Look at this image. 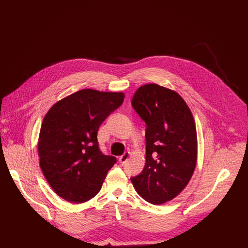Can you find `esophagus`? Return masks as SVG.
<instances>
[{
  "mask_svg": "<svg viewBox=\"0 0 248 248\" xmlns=\"http://www.w3.org/2000/svg\"><path fill=\"white\" fill-rule=\"evenodd\" d=\"M129 155H130L129 152H125L124 155H122V156L119 158V162H120L122 165H124V164L128 160Z\"/></svg>",
  "mask_w": 248,
  "mask_h": 248,
  "instance_id": "esophagus-1",
  "label": "esophagus"
}]
</instances>
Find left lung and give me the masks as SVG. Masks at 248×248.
<instances>
[{
  "label": "left lung",
  "mask_w": 248,
  "mask_h": 248,
  "mask_svg": "<svg viewBox=\"0 0 248 248\" xmlns=\"http://www.w3.org/2000/svg\"><path fill=\"white\" fill-rule=\"evenodd\" d=\"M131 104L147 127L145 166L130 180L141 197L161 205L184 190L195 170L194 119L180 94L155 83L140 86Z\"/></svg>",
  "instance_id": "obj_1"
}]
</instances>
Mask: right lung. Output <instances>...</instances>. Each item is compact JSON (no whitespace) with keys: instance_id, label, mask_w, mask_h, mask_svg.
Listing matches in <instances>:
<instances>
[{"instance_id":"obj_1","label":"right lung","mask_w":248,"mask_h":248,"mask_svg":"<svg viewBox=\"0 0 248 248\" xmlns=\"http://www.w3.org/2000/svg\"><path fill=\"white\" fill-rule=\"evenodd\" d=\"M124 99L123 92L82 89L46 114L38 139L40 168L60 197L83 203L100 191L117 159L100 151L98 129Z\"/></svg>"}]
</instances>
